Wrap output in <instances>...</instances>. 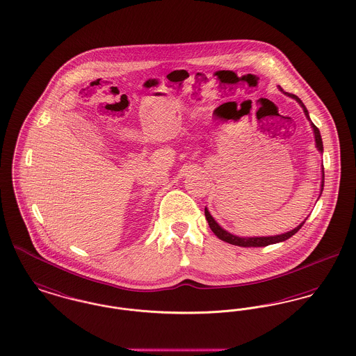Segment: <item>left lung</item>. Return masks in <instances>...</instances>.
<instances>
[{"mask_svg": "<svg viewBox=\"0 0 356 356\" xmlns=\"http://www.w3.org/2000/svg\"><path fill=\"white\" fill-rule=\"evenodd\" d=\"M281 91H282V90H281ZM285 95H288V96H291L292 99H295V100L299 103L300 106H301V108H302V111L305 113V116L308 118V120H311V119H309V115H308V111H307V108H305V106L302 104V102L300 100L299 97H298L296 95L288 94V92H285ZM311 126H312L314 134H315L316 147H318V150L320 151V152H323V140H321V136H320V131H318V127H316L314 123H311ZM321 172H323V179H321V191H323V186H324V169H321ZM320 194H321V193H320ZM205 217L206 220H207V222H209L210 229H211V232H213L220 240H222L225 243H232V245L243 246V248H250V246L257 248V246H266V245H272V243L285 241V240H288L289 237H292L295 233H298L300 229H301V226L305 222V221H302V222H301L298 227H295L293 230L286 232V233H282V234H277V236H269V237H238V236H234V234L226 232L220 225L217 224L216 220L210 216V213H209V210H207L206 207Z\"/></svg>", "mask_w": 356, "mask_h": 356, "instance_id": "8db88e82", "label": "left lung"}]
</instances>
